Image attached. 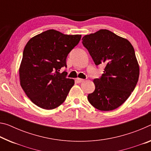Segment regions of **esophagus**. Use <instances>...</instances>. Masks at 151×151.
<instances>
[{
	"mask_svg": "<svg viewBox=\"0 0 151 151\" xmlns=\"http://www.w3.org/2000/svg\"><path fill=\"white\" fill-rule=\"evenodd\" d=\"M85 81V79H83V78H76V81L77 83H82V82H83V81Z\"/></svg>",
	"mask_w": 151,
	"mask_h": 151,
	"instance_id": "34e87169",
	"label": "esophagus"
}]
</instances>
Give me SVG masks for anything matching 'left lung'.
Segmentation results:
<instances>
[{
  "label": "left lung",
  "instance_id": "1",
  "mask_svg": "<svg viewBox=\"0 0 151 151\" xmlns=\"http://www.w3.org/2000/svg\"><path fill=\"white\" fill-rule=\"evenodd\" d=\"M82 40L95 64L106 65L101 77L93 80L95 89L88 95V101L101 111L118 108L130 97L139 77L132 45L107 29L86 35Z\"/></svg>",
  "mask_w": 151,
  "mask_h": 151
}]
</instances>
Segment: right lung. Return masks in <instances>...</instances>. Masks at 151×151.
Wrapping results in <instances>:
<instances>
[{"label":"right lung","instance_id":"right-lung-1","mask_svg":"<svg viewBox=\"0 0 151 151\" xmlns=\"http://www.w3.org/2000/svg\"><path fill=\"white\" fill-rule=\"evenodd\" d=\"M81 38V35L49 29L27 43L19 70L20 85L37 106L53 109L65 101L75 81L60 69L66 67V57Z\"/></svg>","mask_w":151,"mask_h":151}]
</instances>
